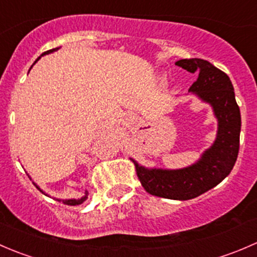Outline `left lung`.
I'll list each match as a JSON object with an SVG mask.
<instances>
[{"label": "left lung", "instance_id": "1", "mask_svg": "<svg viewBox=\"0 0 257 257\" xmlns=\"http://www.w3.org/2000/svg\"><path fill=\"white\" fill-rule=\"evenodd\" d=\"M175 64L198 73L189 92L212 107L217 119L216 139L198 162L183 169H148L133 162L145 191L159 198L189 200L216 186L232 170L239 154L241 115L226 73L200 58L180 59Z\"/></svg>", "mask_w": 257, "mask_h": 257}]
</instances>
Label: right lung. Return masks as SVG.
<instances>
[{
  "label": "right lung",
  "instance_id": "right-lung-1",
  "mask_svg": "<svg viewBox=\"0 0 257 257\" xmlns=\"http://www.w3.org/2000/svg\"><path fill=\"white\" fill-rule=\"evenodd\" d=\"M57 49H58V48L49 49V51L45 52V53H42V54H41V57H42V56H45V54L52 53V52L57 51ZM41 57H38V58H37V61H38V59L41 58ZM37 61H36V62H37ZM36 62H35V63H36ZM35 63H33V64H35ZM33 64H32V66H33ZM35 185H36V184H35ZM36 188H37V189H40V188H38L37 185H36ZM40 191H42V190H41V189H40ZM42 193H43V191H42ZM87 198H88V191H85V195H84V196H82V198H80V199H68V200H63V204H67V205H73V206H74V205H79V204H82L83 201H85V200H87Z\"/></svg>",
  "mask_w": 257,
  "mask_h": 257
}]
</instances>
